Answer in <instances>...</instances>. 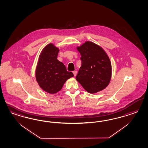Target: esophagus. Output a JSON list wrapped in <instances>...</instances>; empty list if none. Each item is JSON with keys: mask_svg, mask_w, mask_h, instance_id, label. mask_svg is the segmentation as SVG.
Masks as SVG:
<instances>
[{"mask_svg": "<svg viewBox=\"0 0 148 148\" xmlns=\"http://www.w3.org/2000/svg\"><path fill=\"white\" fill-rule=\"evenodd\" d=\"M73 74H74V76H76V74H77V71H74L73 72Z\"/></svg>", "mask_w": 148, "mask_h": 148, "instance_id": "34e87169", "label": "esophagus"}]
</instances>
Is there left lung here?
I'll return each instance as SVG.
<instances>
[{"instance_id": "1", "label": "left lung", "mask_w": 148, "mask_h": 148, "mask_svg": "<svg viewBox=\"0 0 148 148\" xmlns=\"http://www.w3.org/2000/svg\"><path fill=\"white\" fill-rule=\"evenodd\" d=\"M77 49L81 54V66L76 80L90 93L105 89L111 77V63L108 55L100 47L89 41Z\"/></svg>"}]
</instances>
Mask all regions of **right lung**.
Wrapping results in <instances>:
<instances>
[{"mask_svg": "<svg viewBox=\"0 0 148 148\" xmlns=\"http://www.w3.org/2000/svg\"><path fill=\"white\" fill-rule=\"evenodd\" d=\"M58 51L53 44L47 45L40 53L36 67V80L42 90L50 94L61 90L66 80L74 76L57 59Z\"/></svg>", "mask_w": 148, "mask_h": 148, "instance_id": "obj_1", "label": "right lung"}]
</instances>
